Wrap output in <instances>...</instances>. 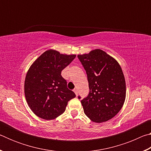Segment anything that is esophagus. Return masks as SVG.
<instances>
[{
    "instance_id": "obj_1",
    "label": "esophagus",
    "mask_w": 151,
    "mask_h": 151,
    "mask_svg": "<svg viewBox=\"0 0 151 151\" xmlns=\"http://www.w3.org/2000/svg\"><path fill=\"white\" fill-rule=\"evenodd\" d=\"M73 91H74V92H75V94H76V96H78V91H77V90H76V89L75 88V89H74V90H73Z\"/></svg>"
}]
</instances>
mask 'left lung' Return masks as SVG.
<instances>
[{"label": "left lung", "instance_id": "8db88e82", "mask_svg": "<svg viewBox=\"0 0 151 151\" xmlns=\"http://www.w3.org/2000/svg\"><path fill=\"white\" fill-rule=\"evenodd\" d=\"M77 57L86 70L90 90L81 101L84 112L94 122L109 121L121 111L126 97V83L121 66L101 49Z\"/></svg>", "mask_w": 151, "mask_h": 151}]
</instances>
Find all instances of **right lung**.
I'll list each match as a JSON object with an SVG mask.
<instances>
[{"mask_svg":"<svg viewBox=\"0 0 151 151\" xmlns=\"http://www.w3.org/2000/svg\"><path fill=\"white\" fill-rule=\"evenodd\" d=\"M76 55L60 54L50 49L30 66L24 81V94L29 106L37 116L56 119L65 111L68 102L76 96L67 88L62 71L75 59Z\"/></svg>","mask_w":151,"mask_h":151,"instance_id":"right-lung-1","label":"right lung"}]
</instances>
